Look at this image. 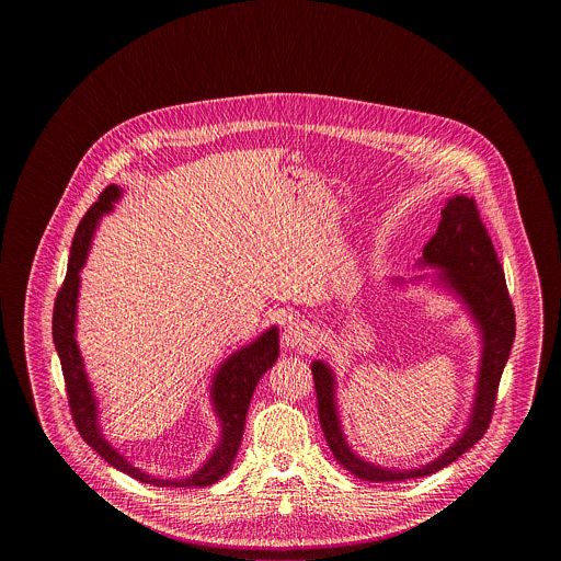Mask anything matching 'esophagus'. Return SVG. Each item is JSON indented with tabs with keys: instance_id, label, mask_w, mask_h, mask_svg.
Returning a JSON list of instances; mask_svg holds the SVG:
<instances>
[{
	"instance_id": "esophagus-1",
	"label": "esophagus",
	"mask_w": 561,
	"mask_h": 561,
	"mask_svg": "<svg viewBox=\"0 0 561 561\" xmlns=\"http://www.w3.org/2000/svg\"><path fill=\"white\" fill-rule=\"evenodd\" d=\"M313 341H316V332H313V328H311L309 323H305V321H294V323H290V325L286 328V332H284V343H286V347L307 348L313 345Z\"/></svg>"
}]
</instances>
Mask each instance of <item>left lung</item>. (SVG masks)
<instances>
[{
	"instance_id": "obj_1",
	"label": "left lung",
	"mask_w": 561,
	"mask_h": 561,
	"mask_svg": "<svg viewBox=\"0 0 561 561\" xmlns=\"http://www.w3.org/2000/svg\"><path fill=\"white\" fill-rule=\"evenodd\" d=\"M423 267H439V279L448 286L471 311L481 330V366L473 412L465 433L439 458L421 469H382L366 462L348 448L341 428L334 400V374L323 362H313L311 373L318 391L323 437L334 458L364 481H403L425 478L454 462L460 454L473 448L490 427L499 382L507 364L515 339V309L508 298L505 271L496 250L481 222L473 197L454 195L442 208V220L435 236L423 248Z\"/></svg>"
}]
</instances>
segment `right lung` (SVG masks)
Segmentation results:
<instances>
[{
  "instance_id": "obj_1",
  "label": "right lung",
  "mask_w": 561,
  "mask_h": 561,
  "mask_svg": "<svg viewBox=\"0 0 561 561\" xmlns=\"http://www.w3.org/2000/svg\"><path fill=\"white\" fill-rule=\"evenodd\" d=\"M122 197V188L117 185H108L99 202L88 210L78 225L76 238L71 243L67 277L56 294L54 300L53 339L56 353L60 357L67 398L73 423L80 431L83 442L94 448L107 460L111 467L119 469L122 473H128L134 480L142 483H153L158 488H204L213 485L220 478H225L233 465V458L240 450L241 435L245 425L248 405L252 400V393L261 380V376L267 373L275 364L279 355V332L277 328H268L254 343L236 351L229 359L220 364L213 378L214 412L220 421V439L214 448L210 458L199 467L193 476L183 480H158L147 476L145 471L133 467L122 454L117 453L107 439L103 437L99 427V405L92 393L90 380L83 370L80 347L76 343V318H78V294H80V271L88 259V250L92 243V236L96 231V225L103 214L113 210V204Z\"/></svg>"
}]
</instances>
